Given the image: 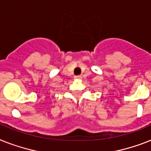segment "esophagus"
Listing matches in <instances>:
<instances>
[{
    "label": "esophagus",
    "instance_id": "esophagus-1",
    "mask_svg": "<svg viewBox=\"0 0 151 151\" xmlns=\"http://www.w3.org/2000/svg\"><path fill=\"white\" fill-rule=\"evenodd\" d=\"M76 78H82V76H76Z\"/></svg>",
    "mask_w": 151,
    "mask_h": 151
}]
</instances>
